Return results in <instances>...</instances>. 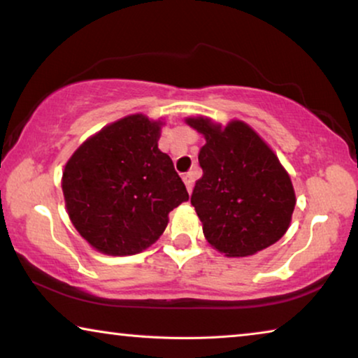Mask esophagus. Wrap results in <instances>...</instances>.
<instances>
[{"instance_id": "obj_1", "label": "esophagus", "mask_w": 358, "mask_h": 358, "mask_svg": "<svg viewBox=\"0 0 358 358\" xmlns=\"http://www.w3.org/2000/svg\"><path fill=\"white\" fill-rule=\"evenodd\" d=\"M183 181H185L186 188H188V193H191V191H193V185H194V177H193V173H191V172L185 173V175H183Z\"/></svg>"}]
</instances>
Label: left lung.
<instances>
[{
  "instance_id": "obj_1",
  "label": "left lung",
  "mask_w": 358,
  "mask_h": 358,
  "mask_svg": "<svg viewBox=\"0 0 358 358\" xmlns=\"http://www.w3.org/2000/svg\"><path fill=\"white\" fill-rule=\"evenodd\" d=\"M206 136L199 151L202 177L191 204L213 248L228 257H246L286 233L296 206L289 175L275 152L244 122L225 128L209 119H186Z\"/></svg>"
}]
</instances>
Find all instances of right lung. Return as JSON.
I'll return each mask as SVG.
<instances>
[{
	"label": "right lung",
	"instance_id": "right-lung-1",
	"mask_svg": "<svg viewBox=\"0 0 358 358\" xmlns=\"http://www.w3.org/2000/svg\"><path fill=\"white\" fill-rule=\"evenodd\" d=\"M159 136L161 122L128 115L85 141L64 169L69 217L101 252H141L164 233L169 212L188 201Z\"/></svg>",
	"mask_w": 358,
	"mask_h": 358
}]
</instances>
